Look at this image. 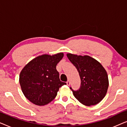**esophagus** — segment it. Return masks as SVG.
Instances as JSON below:
<instances>
[{
    "label": "esophagus",
    "mask_w": 127,
    "mask_h": 127,
    "mask_svg": "<svg viewBox=\"0 0 127 127\" xmlns=\"http://www.w3.org/2000/svg\"><path fill=\"white\" fill-rule=\"evenodd\" d=\"M66 84L67 85V86H70V81L69 80H68L66 82Z\"/></svg>",
    "instance_id": "obj_1"
}]
</instances>
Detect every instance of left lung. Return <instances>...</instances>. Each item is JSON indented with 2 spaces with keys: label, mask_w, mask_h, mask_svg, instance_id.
<instances>
[{
  "label": "left lung",
  "mask_w": 127,
  "mask_h": 127,
  "mask_svg": "<svg viewBox=\"0 0 127 127\" xmlns=\"http://www.w3.org/2000/svg\"><path fill=\"white\" fill-rule=\"evenodd\" d=\"M69 61L75 66L81 79L80 88L73 91L74 97L86 106L95 105L106 94L109 87L107 72L95 59L88 55H77L67 53Z\"/></svg>",
  "instance_id": "1"
}]
</instances>
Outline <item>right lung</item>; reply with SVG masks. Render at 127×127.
Returning a JSON list of instances; mask_svg holds the SVG:
<instances>
[{"label": "right lung", "mask_w": 127, "mask_h": 127, "mask_svg": "<svg viewBox=\"0 0 127 127\" xmlns=\"http://www.w3.org/2000/svg\"><path fill=\"white\" fill-rule=\"evenodd\" d=\"M63 53L39 55L21 71L19 81L25 96L34 105L44 106L54 100L61 87L66 84L60 79L57 64Z\"/></svg>", "instance_id": "right-lung-1"}]
</instances>
